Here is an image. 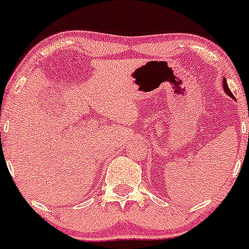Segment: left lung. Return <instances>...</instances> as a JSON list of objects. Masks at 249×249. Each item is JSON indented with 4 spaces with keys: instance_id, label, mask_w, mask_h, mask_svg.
<instances>
[{
    "instance_id": "left-lung-1",
    "label": "left lung",
    "mask_w": 249,
    "mask_h": 249,
    "mask_svg": "<svg viewBox=\"0 0 249 249\" xmlns=\"http://www.w3.org/2000/svg\"><path fill=\"white\" fill-rule=\"evenodd\" d=\"M223 89H225V91H226V93L229 95V97H231V98H234V95H233V93H231V89H229V87L227 86V81H226V79H223Z\"/></svg>"
}]
</instances>
